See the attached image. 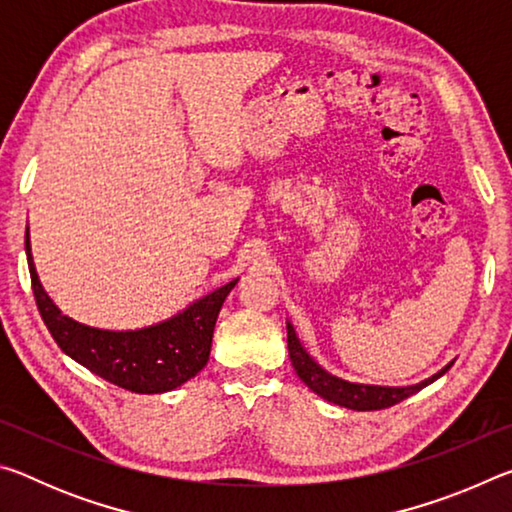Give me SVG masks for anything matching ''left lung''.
Here are the masks:
<instances>
[{
	"label": "left lung",
	"instance_id": "1",
	"mask_svg": "<svg viewBox=\"0 0 512 512\" xmlns=\"http://www.w3.org/2000/svg\"><path fill=\"white\" fill-rule=\"evenodd\" d=\"M287 343H289V357L293 368H296V375L305 381V384L314 391L316 395L323 397L327 402H334L339 406H345V409L352 411H379V409H388L397 402L406 400V397L418 393L420 388L429 386L431 381H436L438 377H443L445 372L452 368V363L445 366L436 375L420 381L415 386H404V388H391V386H368V384H352V381L339 379L334 375H329L327 370H323L318 363L309 357L307 350L300 345V339L296 336V329H293L291 323H287Z\"/></svg>",
	"mask_w": 512,
	"mask_h": 512
}]
</instances>
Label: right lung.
<instances>
[{"label": "right lung", "mask_w": 512, "mask_h": 512, "mask_svg": "<svg viewBox=\"0 0 512 512\" xmlns=\"http://www.w3.org/2000/svg\"><path fill=\"white\" fill-rule=\"evenodd\" d=\"M24 246H27L31 287L38 311L67 357L110 384L144 395L173 391L205 368L210 359L216 318L237 280L207 293L164 323L131 329V332H112V329L76 323L74 318L65 316L38 280L31 257L29 228Z\"/></svg>", "instance_id": "add662e5"}]
</instances>
